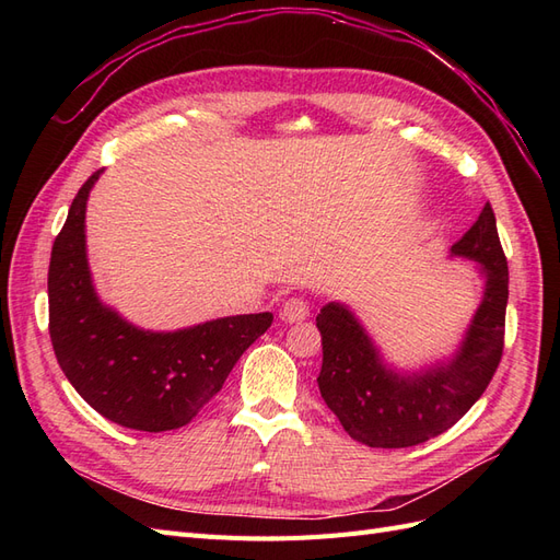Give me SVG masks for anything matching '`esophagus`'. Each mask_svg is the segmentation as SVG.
<instances>
[{
  "instance_id": "esophagus-1",
  "label": "esophagus",
  "mask_w": 560,
  "mask_h": 560,
  "mask_svg": "<svg viewBox=\"0 0 560 560\" xmlns=\"http://www.w3.org/2000/svg\"><path fill=\"white\" fill-rule=\"evenodd\" d=\"M280 315H282V319H287V322H301V319H306V317L311 315L308 301L301 299V296L287 299L282 311H280Z\"/></svg>"
}]
</instances>
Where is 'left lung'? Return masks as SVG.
<instances>
[{"label": "left lung", "instance_id": "obj_1", "mask_svg": "<svg viewBox=\"0 0 560 560\" xmlns=\"http://www.w3.org/2000/svg\"><path fill=\"white\" fill-rule=\"evenodd\" d=\"M451 254L477 261L486 287L448 362L399 374L383 362L362 322L343 303H327L315 319L322 334L319 395L343 430L371 448H406L446 432L483 395L500 364L510 270L490 202Z\"/></svg>", "mask_w": 560, "mask_h": 560}]
</instances>
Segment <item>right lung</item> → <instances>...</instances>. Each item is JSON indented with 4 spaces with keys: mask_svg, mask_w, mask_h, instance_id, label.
Here are the masks:
<instances>
[{
    "mask_svg": "<svg viewBox=\"0 0 560 560\" xmlns=\"http://www.w3.org/2000/svg\"><path fill=\"white\" fill-rule=\"evenodd\" d=\"M103 171L81 186L48 266V331L62 374L121 428H184L206 406L273 315H233L177 331H147L100 301L86 257V202Z\"/></svg>",
    "mask_w": 560,
    "mask_h": 560,
    "instance_id": "right-lung-1",
    "label": "right lung"
}]
</instances>
